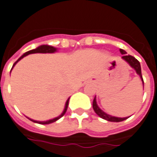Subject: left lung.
Wrapping results in <instances>:
<instances>
[{
	"mask_svg": "<svg viewBox=\"0 0 157 157\" xmlns=\"http://www.w3.org/2000/svg\"><path fill=\"white\" fill-rule=\"evenodd\" d=\"M120 52H121V54H124V56L121 58L125 60V61L127 62V63L130 65L132 68H134L136 71L138 75L140 76V78L142 80L143 84H144V79H143V76H142V73H141V66H140V61H138L137 59L135 58L132 56H130V55H126V52L125 50L123 49H120ZM92 107H93V109L95 111L97 115L99 117H100L101 118L105 119V120H107L109 121H113V122H119V121H122L124 120H126L129 117H113L111 116V115H109V114L105 113L103 110H101L99 108V106L97 105V103H96V96H95V98L93 100V104H92Z\"/></svg>",
	"mask_w": 157,
	"mask_h": 157,
	"instance_id": "1",
	"label": "left lung"
}]
</instances>
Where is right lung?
Segmentation results:
<instances>
[{
  "mask_svg": "<svg viewBox=\"0 0 157 157\" xmlns=\"http://www.w3.org/2000/svg\"><path fill=\"white\" fill-rule=\"evenodd\" d=\"M57 48H54V47H52V46H50V45H45V44L40 45V46H39L38 48H35V49L30 50V51H28V52H25L23 55H22V56H21L19 58L17 59V61H15L14 64L13 65V67H12V69L13 68V66L16 65V63H17V61H20L21 59L23 58V57H26V56H27V55L31 54V53H53V52H57ZM12 69H11V71H12ZM69 100H70V98L66 100V105H65V109H64L62 113H61L60 116L57 117H55V118L51 119V120H48V121H35V120H33V119H31V118H29V119H30L31 121H33V122H36V123H39V124H43V125H45V124L52 123V122H54V121H57L58 119L61 118V117H63L64 114L66 113V110H67V108H68V105H69Z\"/></svg>",
  "mask_w": 157,
  "mask_h": 157,
  "instance_id": "obj_1",
  "label": "right lung"
}]
</instances>
